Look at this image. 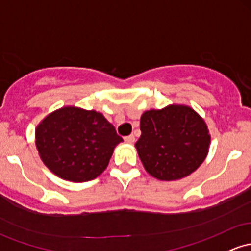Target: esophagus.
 <instances>
[{
	"mask_svg": "<svg viewBox=\"0 0 251 251\" xmlns=\"http://www.w3.org/2000/svg\"><path fill=\"white\" fill-rule=\"evenodd\" d=\"M134 140H136V138H134L133 134H131V136L125 137V142H127V143H133Z\"/></svg>",
	"mask_w": 251,
	"mask_h": 251,
	"instance_id": "1",
	"label": "esophagus"
}]
</instances>
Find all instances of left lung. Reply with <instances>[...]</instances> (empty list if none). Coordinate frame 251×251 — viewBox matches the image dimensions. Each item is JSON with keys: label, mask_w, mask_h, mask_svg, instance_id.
I'll list each match as a JSON object with an SVG mask.
<instances>
[{"label": "left lung", "mask_w": 251, "mask_h": 251, "mask_svg": "<svg viewBox=\"0 0 251 251\" xmlns=\"http://www.w3.org/2000/svg\"><path fill=\"white\" fill-rule=\"evenodd\" d=\"M134 144L144 169L161 181L191 175L208 155L211 134L201 115L187 104L145 111Z\"/></svg>", "instance_id": "1"}]
</instances>
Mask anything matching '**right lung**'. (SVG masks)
Returning <instances> with one entry per match:
<instances>
[{
	"label": "right lung",
	"instance_id": "obj_1",
	"mask_svg": "<svg viewBox=\"0 0 251 251\" xmlns=\"http://www.w3.org/2000/svg\"><path fill=\"white\" fill-rule=\"evenodd\" d=\"M123 138L94 109L64 106L35 127V147L43 163L58 177L87 182L104 172Z\"/></svg>",
	"mask_w": 251,
	"mask_h": 251
}]
</instances>
